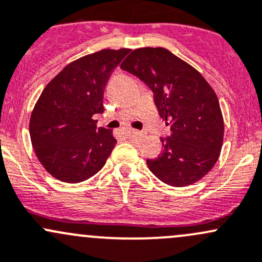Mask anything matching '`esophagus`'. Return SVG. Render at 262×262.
I'll use <instances>...</instances> for the list:
<instances>
[{"label":"esophagus","instance_id":"34e87169","mask_svg":"<svg viewBox=\"0 0 262 262\" xmlns=\"http://www.w3.org/2000/svg\"><path fill=\"white\" fill-rule=\"evenodd\" d=\"M128 136H129V138H143L145 134L143 133V132L136 130V129H129Z\"/></svg>","mask_w":262,"mask_h":262}]
</instances>
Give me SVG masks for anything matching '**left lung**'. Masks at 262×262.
I'll return each instance as SVG.
<instances>
[{
  "label": "left lung",
  "mask_w": 262,
  "mask_h": 262,
  "mask_svg": "<svg viewBox=\"0 0 262 262\" xmlns=\"http://www.w3.org/2000/svg\"><path fill=\"white\" fill-rule=\"evenodd\" d=\"M152 90L159 115L170 128L163 150L147 159L157 178L174 187L200 181L216 164L224 118L216 93L202 75L163 48L137 49L120 65Z\"/></svg>",
  "instance_id": "obj_1"
}]
</instances>
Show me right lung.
<instances>
[{
    "instance_id": "1",
    "label": "right lung",
    "mask_w": 262,
    "mask_h": 262,
    "mask_svg": "<svg viewBox=\"0 0 262 262\" xmlns=\"http://www.w3.org/2000/svg\"><path fill=\"white\" fill-rule=\"evenodd\" d=\"M130 51L101 50L66 65L41 93L30 120L32 147L57 180L79 183L103 168L117 139L96 128L104 112V89L112 71Z\"/></svg>"
}]
</instances>
